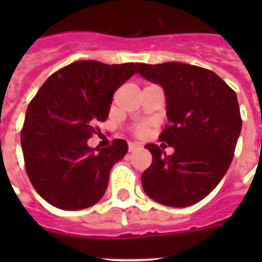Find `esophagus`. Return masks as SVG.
I'll list each match as a JSON object with an SVG mask.
<instances>
[{"label":"esophagus","mask_w":262,"mask_h":262,"mask_svg":"<svg viewBox=\"0 0 262 262\" xmlns=\"http://www.w3.org/2000/svg\"><path fill=\"white\" fill-rule=\"evenodd\" d=\"M140 147V144L137 143H129V152H133L135 149H137V148Z\"/></svg>","instance_id":"obj_1"}]
</instances>
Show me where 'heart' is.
I'll list each match as a JSON object with an SVG mask.
<instances>
[{
	"label": "heart",
	"instance_id": "b5f03b06",
	"mask_svg": "<svg viewBox=\"0 0 262 262\" xmlns=\"http://www.w3.org/2000/svg\"><path fill=\"white\" fill-rule=\"evenodd\" d=\"M133 132H135L136 136H144L147 135L148 132V123L145 122H141V123H137L135 127H133Z\"/></svg>",
	"mask_w": 262,
	"mask_h": 262
}]
</instances>
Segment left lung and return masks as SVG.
Listing matches in <instances>:
<instances>
[{"label": "left lung", "instance_id": "obj_1", "mask_svg": "<svg viewBox=\"0 0 262 262\" xmlns=\"http://www.w3.org/2000/svg\"><path fill=\"white\" fill-rule=\"evenodd\" d=\"M139 73L160 84L168 123L159 140L174 148L147 144L151 166L141 175L144 191L167 207H189L211 193L234 158L242 118L236 94L219 76L182 62L137 63Z\"/></svg>", "mask_w": 262, "mask_h": 262}]
</instances>
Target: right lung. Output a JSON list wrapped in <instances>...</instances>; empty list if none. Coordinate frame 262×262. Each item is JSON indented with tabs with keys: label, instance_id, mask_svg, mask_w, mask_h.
<instances>
[{
	"label": "right lung",
	"instance_id": "1",
	"mask_svg": "<svg viewBox=\"0 0 262 262\" xmlns=\"http://www.w3.org/2000/svg\"><path fill=\"white\" fill-rule=\"evenodd\" d=\"M137 63L77 61L45 81L28 104L21 129L27 175L53 207L77 211L102 199L111 167L127 152L125 140L90 148L98 123L110 113L113 95L137 73Z\"/></svg>",
	"mask_w": 262,
	"mask_h": 262
}]
</instances>
